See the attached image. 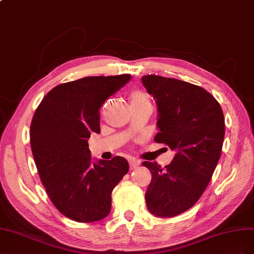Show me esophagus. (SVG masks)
<instances>
[{"label": "esophagus", "mask_w": 254, "mask_h": 254, "mask_svg": "<svg viewBox=\"0 0 254 254\" xmlns=\"http://www.w3.org/2000/svg\"><path fill=\"white\" fill-rule=\"evenodd\" d=\"M128 164H129V169H135L140 165V162L137 161V159H129Z\"/></svg>", "instance_id": "esophagus-1"}]
</instances>
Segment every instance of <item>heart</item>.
Returning a JSON list of instances; mask_svg holds the SVG:
<instances>
[{"instance_id":"obj_1","label":"heart","mask_w":254,"mask_h":254,"mask_svg":"<svg viewBox=\"0 0 254 254\" xmlns=\"http://www.w3.org/2000/svg\"><path fill=\"white\" fill-rule=\"evenodd\" d=\"M129 100H131V106H143V105H151L149 96L141 89H134L131 95H129Z\"/></svg>"}]
</instances>
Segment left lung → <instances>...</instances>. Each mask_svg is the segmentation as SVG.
<instances>
[{
    "mask_svg": "<svg viewBox=\"0 0 254 254\" xmlns=\"http://www.w3.org/2000/svg\"><path fill=\"white\" fill-rule=\"evenodd\" d=\"M141 81L157 105L154 140L176 151L164 168L142 163L152 175L146 203L151 214L175 217L194 205L212 179L224 138L223 113L200 86L152 74Z\"/></svg>",
    "mask_w": 254,
    "mask_h": 254,
    "instance_id": "obj_1",
    "label": "left lung"
}]
</instances>
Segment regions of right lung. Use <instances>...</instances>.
Returning <instances> with one entry per match:
<instances>
[{
  "label": "right lung",
  "instance_id": "1",
  "mask_svg": "<svg viewBox=\"0 0 254 254\" xmlns=\"http://www.w3.org/2000/svg\"><path fill=\"white\" fill-rule=\"evenodd\" d=\"M129 74L87 76L49 91L36 110L30 139L41 183L69 219L93 222L112 208V191L128 171L126 158L92 163L88 139L100 134V108Z\"/></svg>",
  "mask_w": 254,
  "mask_h": 254
}]
</instances>
